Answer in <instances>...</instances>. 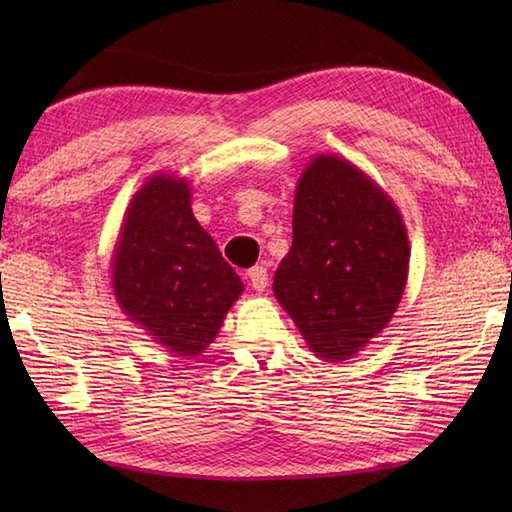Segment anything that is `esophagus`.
<instances>
[{
	"mask_svg": "<svg viewBox=\"0 0 512 512\" xmlns=\"http://www.w3.org/2000/svg\"><path fill=\"white\" fill-rule=\"evenodd\" d=\"M248 281L253 290L257 292H264L268 286V270L264 266H253L248 270Z\"/></svg>",
	"mask_w": 512,
	"mask_h": 512,
	"instance_id": "esophagus-1",
	"label": "esophagus"
}]
</instances>
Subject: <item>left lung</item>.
I'll return each instance as SVG.
<instances>
[{
	"label": "left lung",
	"instance_id": "obj_1",
	"mask_svg": "<svg viewBox=\"0 0 512 512\" xmlns=\"http://www.w3.org/2000/svg\"><path fill=\"white\" fill-rule=\"evenodd\" d=\"M409 275V237L396 202L336 154L303 169L292 209V246L273 292L314 356L341 363L394 317Z\"/></svg>",
	"mask_w": 512,
	"mask_h": 512
}]
</instances>
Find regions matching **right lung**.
I'll return each mask as SVG.
<instances>
[{"instance_id":"right-lung-1","label":"right lung","mask_w":512,"mask_h":512,"mask_svg":"<svg viewBox=\"0 0 512 512\" xmlns=\"http://www.w3.org/2000/svg\"><path fill=\"white\" fill-rule=\"evenodd\" d=\"M112 288L125 317L176 356H198L244 292L215 239L191 211L187 178L158 171L123 215Z\"/></svg>"}]
</instances>
